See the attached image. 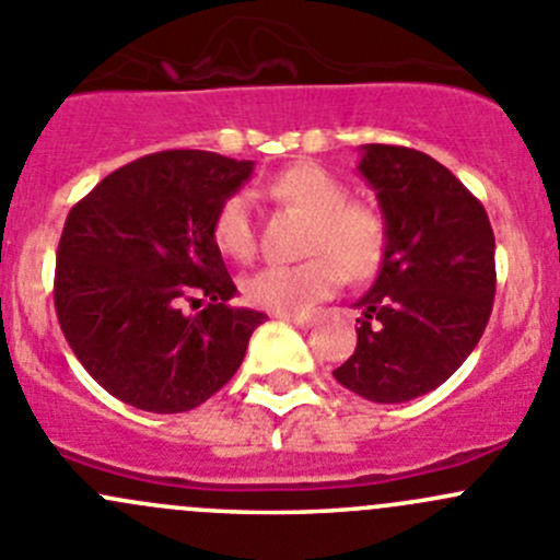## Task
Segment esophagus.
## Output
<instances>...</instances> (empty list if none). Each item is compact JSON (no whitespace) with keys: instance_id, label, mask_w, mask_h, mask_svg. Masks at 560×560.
<instances>
[{"instance_id":"obj_1","label":"esophagus","mask_w":560,"mask_h":560,"mask_svg":"<svg viewBox=\"0 0 560 560\" xmlns=\"http://www.w3.org/2000/svg\"><path fill=\"white\" fill-rule=\"evenodd\" d=\"M276 316H279V319L292 322V325H298V327H312L314 325L312 316H306V314H276Z\"/></svg>"}]
</instances>
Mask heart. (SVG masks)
I'll list each match as a JSON object with an SVG mask.
<instances>
[{
  "mask_svg": "<svg viewBox=\"0 0 560 560\" xmlns=\"http://www.w3.org/2000/svg\"><path fill=\"white\" fill-rule=\"evenodd\" d=\"M265 195L308 219L298 265H268L246 276L241 290L252 306L276 314L303 312L338 290L341 279L365 281L380 273L387 257V222L374 206L349 200L343 180L314 162L287 167L265 184ZM211 238L224 257L246 262L257 252V228L246 191L219 202Z\"/></svg>",
  "mask_w": 560,
  "mask_h": 560,
  "instance_id": "b5f03b06",
  "label": "heart"
}]
</instances>
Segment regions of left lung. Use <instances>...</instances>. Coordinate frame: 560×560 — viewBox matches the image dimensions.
I'll list each match as a JSON object with an SVG mask.
<instances>
[{"mask_svg": "<svg viewBox=\"0 0 560 560\" xmlns=\"http://www.w3.org/2000/svg\"><path fill=\"white\" fill-rule=\"evenodd\" d=\"M360 173L380 197L387 257L338 382L404 404L447 382L482 338L495 298V238L482 202L442 162L406 145H363Z\"/></svg>", "mask_w": 560, "mask_h": 560, "instance_id": "1", "label": "left lung"}]
</instances>
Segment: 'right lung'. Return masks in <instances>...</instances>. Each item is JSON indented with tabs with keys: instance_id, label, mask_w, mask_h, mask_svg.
<instances>
[{
	"instance_id": "add662e5",
	"label": "right lung",
	"mask_w": 560,
	"mask_h": 560,
	"mask_svg": "<svg viewBox=\"0 0 560 560\" xmlns=\"http://www.w3.org/2000/svg\"><path fill=\"white\" fill-rule=\"evenodd\" d=\"M252 167L213 151H160L105 175L70 208L56 252V316L113 398L178 415L244 363L265 314L228 303L238 290L211 219ZM197 296L209 306L186 315L183 303Z\"/></svg>"
}]
</instances>
